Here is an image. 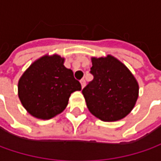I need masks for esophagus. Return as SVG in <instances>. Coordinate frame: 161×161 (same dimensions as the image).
<instances>
[{"instance_id": "1", "label": "esophagus", "mask_w": 161, "mask_h": 161, "mask_svg": "<svg viewBox=\"0 0 161 161\" xmlns=\"http://www.w3.org/2000/svg\"><path fill=\"white\" fill-rule=\"evenodd\" d=\"M80 84H81V87L84 88V87H85V85H86V81H85V80H80Z\"/></svg>"}]
</instances>
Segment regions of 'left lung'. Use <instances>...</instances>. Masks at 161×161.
Returning a JSON list of instances; mask_svg holds the SVG:
<instances>
[{
    "instance_id": "obj_1",
    "label": "left lung",
    "mask_w": 161,
    "mask_h": 161,
    "mask_svg": "<svg viewBox=\"0 0 161 161\" xmlns=\"http://www.w3.org/2000/svg\"><path fill=\"white\" fill-rule=\"evenodd\" d=\"M93 80L83 90L90 112L105 122L126 116L138 98L139 86L125 64L111 55L92 58Z\"/></svg>"
}]
</instances>
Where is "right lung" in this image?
Returning <instances> with one entry per match:
<instances>
[{
    "label": "right lung",
    "mask_w": 161,
    "mask_h": 161,
    "mask_svg": "<svg viewBox=\"0 0 161 161\" xmlns=\"http://www.w3.org/2000/svg\"><path fill=\"white\" fill-rule=\"evenodd\" d=\"M64 59L57 54L44 56L29 66L19 80V97L33 116L50 119L62 113L72 92L81 90Z\"/></svg>",
    "instance_id": "right-lung-1"
}]
</instances>
